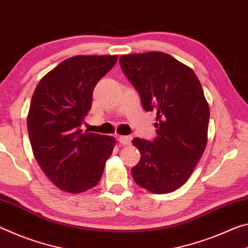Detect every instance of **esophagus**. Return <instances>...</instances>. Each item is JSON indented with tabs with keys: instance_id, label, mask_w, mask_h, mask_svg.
Instances as JSON below:
<instances>
[{
	"instance_id": "obj_1",
	"label": "esophagus",
	"mask_w": 248,
	"mask_h": 248,
	"mask_svg": "<svg viewBox=\"0 0 248 248\" xmlns=\"http://www.w3.org/2000/svg\"><path fill=\"white\" fill-rule=\"evenodd\" d=\"M117 140H119L120 143L124 146H127V145H131L132 143V137L131 136H119L117 137Z\"/></svg>"
}]
</instances>
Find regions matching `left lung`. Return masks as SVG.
<instances>
[{
    "instance_id": "left-lung-1",
    "label": "left lung",
    "mask_w": 248,
    "mask_h": 248,
    "mask_svg": "<svg viewBox=\"0 0 248 248\" xmlns=\"http://www.w3.org/2000/svg\"><path fill=\"white\" fill-rule=\"evenodd\" d=\"M120 66L145 111L157 112L154 140H133L140 152L133 179L153 193L172 192L191 176L208 141L203 89L191 68L165 52L124 55Z\"/></svg>"
}]
</instances>
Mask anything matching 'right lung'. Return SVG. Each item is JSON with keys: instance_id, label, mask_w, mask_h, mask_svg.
Segmentation results:
<instances>
[{"instance_id": "obj_1", "label": "right lung", "mask_w": 248, "mask_h": 248, "mask_svg": "<svg viewBox=\"0 0 248 248\" xmlns=\"http://www.w3.org/2000/svg\"><path fill=\"white\" fill-rule=\"evenodd\" d=\"M117 56H76L39 81L31 97L27 129L40 168L60 190L80 193L102 177L115 139L82 132L93 89Z\"/></svg>"}]
</instances>
